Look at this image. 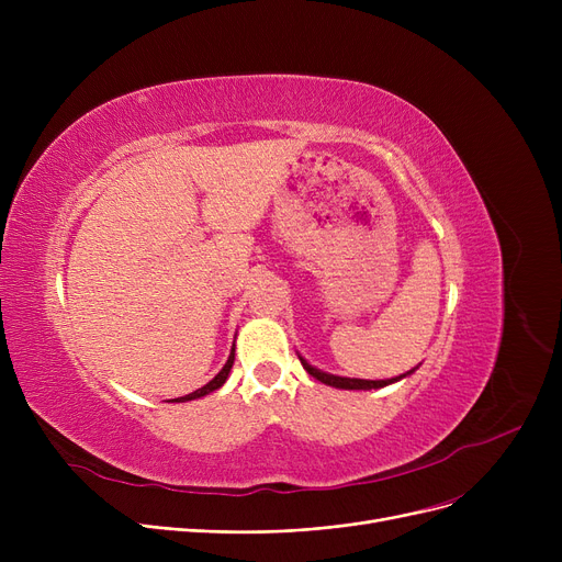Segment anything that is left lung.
I'll use <instances>...</instances> for the list:
<instances>
[{"mask_svg": "<svg viewBox=\"0 0 562 562\" xmlns=\"http://www.w3.org/2000/svg\"><path fill=\"white\" fill-rule=\"evenodd\" d=\"M299 360H301L303 369H305L310 375H314L316 380H321L323 385H330V387H337V390H364V392H367V390H380V387L394 385V382H398V380L412 375V373H415V371L419 369V364H417L415 369H409L407 373L396 375V378H387V380H364V378H344V375H335V373H328V371H321V369L312 367V364L301 356V352H299Z\"/></svg>", "mask_w": 562, "mask_h": 562, "instance_id": "obj_1", "label": "left lung"}]
</instances>
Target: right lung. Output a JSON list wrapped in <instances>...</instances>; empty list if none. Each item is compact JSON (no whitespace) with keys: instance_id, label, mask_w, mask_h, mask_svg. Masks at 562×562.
<instances>
[{"instance_id":"1","label":"right lung","mask_w":562,"mask_h":562,"mask_svg":"<svg viewBox=\"0 0 562 562\" xmlns=\"http://www.w3.org/2000/svg\"><path fill=\"white\" fill-rule=\"evenodd\" d=\"M232 364H234V346H232V350H229V358H227V362L223 364V369L206 382L204 387H200V390H195V392H191V394H187V396H180V398H172V403H187V401H195V398H202V396H206V394H212V392H216V390H221L223 385H225V380H227V375H229V371H232Z\"/></svg>"}]
</instances>
